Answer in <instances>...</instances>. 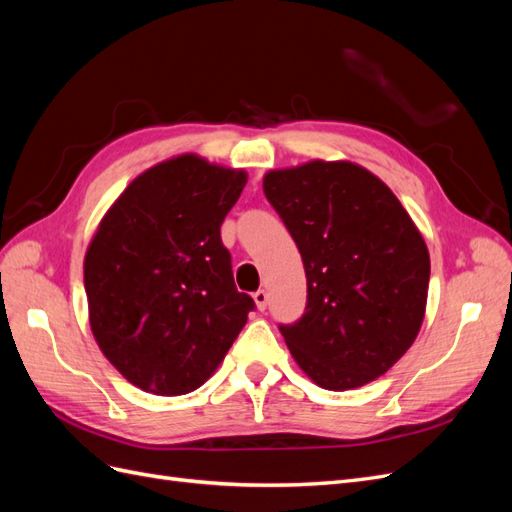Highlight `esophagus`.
Segmentation results:
<instances>
[{
  "mask_svg": "<svg viewBox=\"0 0 512 512\" xmlns=\"http://www.w3.org/2000/svg\"><path fill=\"white\" fill-rule=\"evenodd\" d=\"M254 301H256V307L260 309V312H265L267 303H269V292L267 290H256L254 292Z\"/></svg>",
  "mask_w": 512,
  "mask_h": 512,
  "instance_id": "1",
  "label": "esophagus"
}]
</instances>
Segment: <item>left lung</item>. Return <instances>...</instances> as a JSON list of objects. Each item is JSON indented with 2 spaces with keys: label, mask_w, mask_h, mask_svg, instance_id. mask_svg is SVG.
Returning <instances> with one entry per match:
<instances>
[{
  "label": "left lung",
  "mask_w": 512,
  "mask_h": 512,
  "mask_svg": "<svg viewBox=\"0 0 512 512\" xmlns=\"http://www.w3.org/2000/svg\"><path fill=\"white\" fill-rule=\"evenodd\" d=\"M265 196L297 243L305 314L280 333L322 389L348 391L389 371L421 329L427 245L397 196L352 162L271 170Z\"/></svg>",
  "instance_id": "1"
}]
</instances>
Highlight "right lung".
Listing matches in <instances>:
<instances>
[{
    "label": "right lung",
    "instance_id": "1",
    "mask_svg": "<svg viewBox=\"0 0 512 512\" xmlns=\"http://www.w3.org/2000/svg\"><path fill=\"white\" fill-rule=\"evenodd\" d=\"M247 177L179 156L136 177L85 256L89 324L119 374L153 395L196 391L256 307L220 226Z\"/></svg>",
    "mask_w": 512,
    "mask_h": 512
}]
</instances>
